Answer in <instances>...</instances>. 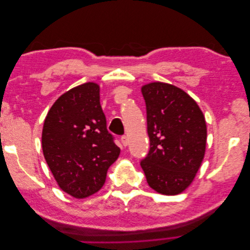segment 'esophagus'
<instances>
[{"label":"esophagus","instance_id":"1","mask_svg":"<svg viewBox=\"0 0 250 250\" xmlns=\"http://www.w3.org/2000/svg\"><path fill=\"white\" fill-rule=\"evenodd\" d=\"M121 142H122L123 146H125V147L128 145V143H129V141H128V138L126 137V135H123V137L121 138Z\"/></svg>","mask_w":250,"mask_h":250}]
</instances>
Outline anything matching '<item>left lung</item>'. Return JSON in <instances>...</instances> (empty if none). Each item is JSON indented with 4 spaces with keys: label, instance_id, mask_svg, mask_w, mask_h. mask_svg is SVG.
Here are the masks:
<instances>
[{
    "label": "left lung",
    "instance_id": "obj_1",
    "mask_svg": "<svg viewBox=\"0 0 250 250\" xmlns=\"http://www.w3.org/2000/svg\"><path fill=\"white\" fill-rule=\"evenodd\" d=\"M150 150L141 167L151 188L177 195L190 186L206 153L207 124L193 98L165 82L143 85Z\"/></svg>",
    "mask_w": 250,
    "mask_h": 250
}]
</instances>
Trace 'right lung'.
I'll return each instance as SVG.
<instances>
[{
	"label": "right lung",
	"mask_w": 250,
	"mask_h": 250,
	"mask_svg": "<svg viewBox=\"0 0 250 250\" xmlns=\"http://www.w3.org/2000/svg\"><path fill=\"white\" fill-rule=\"evenodd\" d=\"M42 146L63 192L81 199L100 190L120 148L107 131L99 84L83 83L58 98L44 119Z\"/></svg>",
	"instance_id": "right-lung-1"
}]
</instances>
